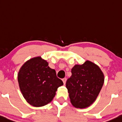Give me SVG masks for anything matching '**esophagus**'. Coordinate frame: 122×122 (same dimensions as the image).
Here are the masks:
<instances>
[{
	"instance_id": "34e87169",
	"label": "esophagus",
	"mask_w": 122,
	"mask_h": 122,
	"mask_svg": "<svg viewBox=\"0 0 122 122\" xmlns=\"http://www.w3.org/2000/svg\"><path fill=\"white\" fill-rule=\"evenodd\" d=\"M66 80L67 79L66 78H63L62 79V81H63V83H64V85H65V83H66Z\"/></svg>"
}]
</instances>
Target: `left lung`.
<instances>
[{
    "instance_id": "1",
    "label": "left lung",
    "mask_w": 122,
    "mask_h": 122,
    "mask_svg": "<svg viewBox=\"0 0 122 122\" xmlns=\"http://www.w3.org/2000/svg\"><path fill=\"white\" fill-rule=\"evenodd\" d=\"M71 71V76L66 82L70 102L75 107H87L95 101L103 86V73L89 61L76 65Z\"/></svg>"
}]
</instances>
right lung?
Listing matches in <instances>:
<instances>
[{
    "mask_svg": "<svg viewBox=\"0 0 122 122\" xmlns=\"http://www.w3.org/2000/svg\"><path fill=\"white\" fill-rule=\"evenodd\" d=\"M18 82L23 97L35 107L43 106L52 101L58 87L63 85L55 70L40 57L28 60L18 73Z\"/></svg>",
    "mask_w": 122,
    "mask_h": 122,
    "instance_id": "obj_1",
    "label": "right lung"
}]
</instances>
